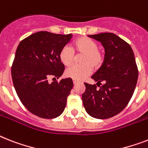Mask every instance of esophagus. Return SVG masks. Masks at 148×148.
I'll return each mask as SVG.
<instances>
[{"label": "esophagus", "mask_w": 148, "mask_h": 148, "mask_svg": "<svg viewBox=\"0 0 148 148\" xmlns=\"http://www.w3.org/2000/svg\"><path fill=\"white\" fill-rule=\"evenodd\" d=\"M73 83H74V85H76L77 84H78V83H79V81H78V80H73Z\"/></svg>", "instance_id": "1"}]
</instances>
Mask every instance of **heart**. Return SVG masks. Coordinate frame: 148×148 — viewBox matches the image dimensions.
<instances>
[{
    "label": "heart",
    "instance_id": "b5f03b06",
    "mask_svg": "<svg viewBox=\"0 0 148 148\" xmlns=\"http://www.w3.org/2000/svg\"><path fill=\"white\" fill-rule=\"evenodd\" d=\"M74 52L82 54L80 62L82 64L73 65L65 71L66 77L73 80H81L89 76L92 71V67L98 69L103 65L105 55L103 50L98 48L96 41L82 36L73 42L72 47L64 46L59 52V59L64 66L71 65L74 59Z\"/></svg>",
    "mask_w": 148,
    "mask_h": 148
}]
</instances>
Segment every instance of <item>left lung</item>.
<instances>
[{"label": "left lung", "mask_w": 148, "mask_h": 148, "mask_svg": "<svg viewBox=\"0 0 148 148\" xmlns=\"http://www.w3.org/2000/svg\"><path fill=\"white\" fill-rule=\"evenodd\" d=\"M99 41L105 49L103 65L91 77L99 88L84 83L82 94L84 106L90 116L99 119H109L123 110L134 93L138 77L134 52L130 45L112 32L88 36Z\"/></svg>", "instance_id": "1"}]
</instances>
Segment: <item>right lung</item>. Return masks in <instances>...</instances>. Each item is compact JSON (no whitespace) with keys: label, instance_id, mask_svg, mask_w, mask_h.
<instances>
[{"label":"right lung","instance_id":"obj_1","mask_svg":"<svg viewBox=\"0 0 148 148\" xmlns=\"http://www.w3.org/2000/svg\"><path fill=\"white\" fill-rule=\"evenodd\" d=\"M71 37L41 31L23 39L16 49L11 68L14 88L23 105L40 118L54 119L64 110L74 85L72 79L48 80L63 74L59 52Z\"/></svg>","mask_w":148,"mask_h":148}]
</instances>
